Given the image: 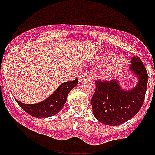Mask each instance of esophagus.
<instances>
[{"label": "esophagus", "instance_id": "esophagus-1", "mask_svg": "<svg viewBox=\"0 0 155 155\" xmlns=\"http://www.w3.org/2000/svg\"><path fill=\"white\" fill-rule=\"evenodd\" d=\"M86 78V76L84 75V73H81L79 74L78 75V81H82L84 80V79Z\"/></svg>", "mask_w": 155, "mask_h": 155}]
</instances>
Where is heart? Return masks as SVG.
Returning a JSON list of instances; mask_svg holds the SVG:
<instances>
[{
	"instance_id": "b5f03b06",
	"label": "heart",
	"mask_w": 155,
	"mask_h": 155,
	"mask_svg": "<svg viewBox=\"0 0 155 155\" xmlns=\"http://www.w3.org/2000/svg\"><path fill=\"white\" fill-rule=\"evenodd\" d=\"M110 56H111V53L107 52V53H104L99 55L97 59L99 62H103L107 60V58H110ZM125 63V58L122 56L114 57L110 58V60L107 61L102 67L100 71V76L102 78L106 79V80L113 78L123 69Z\"/></svg>"
}]
</instances>
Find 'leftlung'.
Segmentation results:
<instances>
[{
	"mask_svg": "<svg viewBox=\"0 0 155 155\" xmlns=\"http://www.w3.org/2000/svg\"><path fill=\"white\" fill-rule=\"evenodd\" d=\"M130 71L138 83L134 88L124 91L118 81H95L96 89L91 98L94 117L104 124L115 126L130 120L142 107L147 90L148 75L138 57L131 58Z\"/></svg>",
	"mask_w": 155,
	"mask_h": 155,
	"instance_id": "1",
	"label": "left lung"
}]
</instances>
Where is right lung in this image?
Instances as JSON below:
<instances>
[{"label":"right lung","mask_w":155,"mask_h":155,"mask_svg":"<svg viewBox=\"0 0 155 155\" xmlns=\"http://www.w3.org/2000/svg\"><path fill=\"white\" fill-rule=\"evenodd\" d=\"M78 78L72 81L64 82L50 97L39 103L28 104L20 102L16 98L15 100L20 107L29 114L30 115L37 118L51 117L58 114L63 107L64 104L66 103L68 94L73 89V87L78 84Z\"/></svg>","instance_id":"add662e5"}]
</instances>
